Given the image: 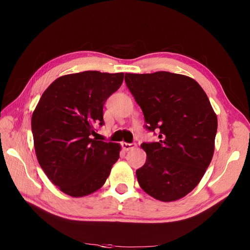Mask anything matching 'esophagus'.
Here are the masks:
<instances>
[{
  "label": "esophagus",
  "instance_id": "34e87169",
  "mask_svg": "<svg viewBox=\"0 0 250 250\" xmlns=\"http://www.w3.org/2000/svg\"><path fill=\"white\" fill-rule=\"evenodd\" d=\"M122 147L125 151H128L130 149H134L136 147V144H132V143H125V142H123L122 143Z\"/></svg>",
  "mask_w": 250,
  "mask_h": 250
}]
</instances>
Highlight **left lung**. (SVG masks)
<instances>
[{
	"label": "left lung",
	"instance_id": "left-lung-1",
	"mask_svg": "<svg viewBox=\"0 0 250 250\" xmlns=\"http://www.w3.org/2000/svg\"><path fill=\"white\" fill-rule=\"evenodd\" d=\"M125 84L158 142L143 143L146 163L136 174L142 189L161 202L179 200L203 178L212 161L217 115L193 79L169 72L125 74Z\"/></svg>",
	"mask_w": 250,
	"mask_h": 250
}]
</instances>
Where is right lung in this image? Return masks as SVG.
Returning a JSON list of instances; mask_svg holds the SVG:
<instances>
[{"mask_svg": "<svg viewBox=\"0 0 250 250\" xmlns=\"http://www.w3.org/2000/svg\"><path fill=\"white\" fill-rule=\"evenodd\" d=\"M124 73L85 71L58 78L43 92L31 118L34 149L48 179L65 194L98 190L120 158V144L97 141L103 105L120 88Z\"/></svg>", "mask_w": 250, "mask_h": 250, "instance_id": "obj_1", "label": "right lung"}]
</instances>
